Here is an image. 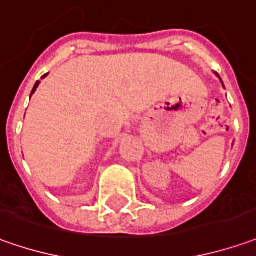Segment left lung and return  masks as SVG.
<instances>
[{
    "mask_svg": "<svg viewBox=\"0 0 256 256\" xmlns=\"http://www.w3.org/2000/svg\"><path fill=\"white\" fill-rule=\"evenodd\" d=\"M216 76H218V75H216Z\"/></svg>",
    "mask_w": 256,
    "mask_h": 256,
    "instance_id": "left-lung-1",
    "label": "left lung"
}]
</instances>
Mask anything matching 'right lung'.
Listing matches in <instances>:
<instances>
[{"mask_svg": "<svg viewBox=\"0 0 256 256\" xmlns=\"http://www.w3.org/2000/svg\"><path fill=\"white\" fill-rule=\"evenodd\" d=\"M46 75H48V74H46ZM46 75H44V76H42V78H45V76H46ZM38 84H40V80H38V82L35 84V86H34V89H32L31 94H32V93H34V92H35V90H36V88H38Z\"/></svg>", "mask_w": 256, "mask_h": 256, "instance_id": "obj_1", "label": "right lung"}]
</instances>
